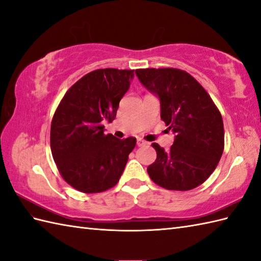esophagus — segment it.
<instances>
[{"instance_id": "34e87169", "label": "esophagus", "mask_w": 261, "mask_h": 261, "mask_svg": "<svg viewBox=\"0 0 261 261\" xmlns=\"http://www.w3.org/2000/svg\"><path fill=\"white\" fill-rule=\"evenodd\" d=\"M148 142H146L145 140H142V139H138L137 140V146L138 147H142V146H145V145H147Z\"/></svg>"}]
</instances>
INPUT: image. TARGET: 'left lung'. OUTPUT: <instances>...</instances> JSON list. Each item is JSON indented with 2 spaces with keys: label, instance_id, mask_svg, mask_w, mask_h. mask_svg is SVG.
Masks as SVG:
<instances>
[{
  "label": "left lung",
  "instance_id": "left-lung-1",
  "mask_svg": "<svg viewBox=\"0 0 261 261\" xmlns=\"http://www.w3.org/2000/svg\"><path fill=\"white\" fill-rule=\"evenodd\" d=\"M141 84L159 97L160 118L175 134L169 150L152 143L157 159L148 166L153 182L170 191L203 184L224 149L223 120L203 86L185 70L137 69Z\"/></svg>",
  "mask_w": 261,
  "mask_h": 261
}]
</instances>
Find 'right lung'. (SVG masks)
<instances>
[{
    "label": "right lung",
    "mask_w": 261,
    "mask_h": 261,
    "mask_svg": "<svg viewBox=\"0 0 261 261\" xmlns=\"http://www.w3.org/2000/svg\"><path fill=\"white\" fill-rule=\"evenodd\" d=\"M131 69H96L66 92L54 114L50 148L66 182L82 193H101L116 185L137 139L104 134L134 79Z\"/></svg>",
    "instance_id": "right-lung-1"
}]
</instances>
